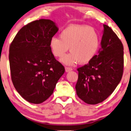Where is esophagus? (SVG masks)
<instances>
[{
    "mask_svg": "<svg viewBox=\"0 0 131 131\" xmlns=\"http://www.w3.org/2000/svg\"><path fill=\"white\" fill-rule=\"evenodd\" d=\"M72 70H73V69L71 68H70V67H65V71L67 73L70 72V71H72Z\"/></svg>",
    "mask_w": 131,
    "mask_h": 131,
    "instance_id": "obj_1",
    "label": "esophagus"
}]
</instances>
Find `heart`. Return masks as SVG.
<instances>
[{"mask_svg":"<svg viewBox=\"0 0 131 131\" xmlns=\"http://www.w3.org/2000/svg\"><path fill=\"white\" fill-rule=\"evenodd\" d=\"M60 37H52L49 47L57 58L64 57L70 47L71 53L61 60L64 64L72 65L78 62L87 64L95 57L100 49V34L90 26L69 25L61 31Z\"/></svg>","mask_w":131,"mask_h":131,"instance_id":"b5f03b06","label":"heart"}]
</instances>
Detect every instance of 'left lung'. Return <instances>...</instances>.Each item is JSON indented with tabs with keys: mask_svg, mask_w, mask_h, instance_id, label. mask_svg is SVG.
Wrapping results in <instances>:
<instances>
[{
	"mask_svg": "<svg viewBox=\"0 0 131 131\" xmlns=\"http://www.w3.org/2000/svg\"><path fill=\"white\" fill-rule=\"evenodd\" d=\"M103 27L98 53L88 64L78 69L77 94L89 104H98L110 96L119 84L123 73V43L109 26Z\"/></svg>",
	"mask_w": 131,
	"mask_h": 131,
	"instance_id": "obj_1",
	"label": "left lung"
}]
</instances>
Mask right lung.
I'll return each instance as SVG.
<instances>
[{"label": "right lung", "mask_w": 131, "mask_h": 131, "mask_svg": "<svg viewBox=\"0 0 131 131\" xmlns=\"http://www.w3.org/2000/svg\"><path fill=\"white\" fill-rule=\"evenodd\" d=\"M58 31L51 20L34 21L18 31L10 46L12 83L20 95L30 103L47 100L64 73L49 47L50 39Z\"/></svg>", "instance_id": "right-lung-1"}]
</instances>
